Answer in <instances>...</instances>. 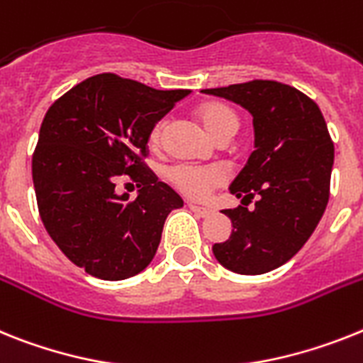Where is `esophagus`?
Segmentation results:
<instances>
[{"instance_id":"1","label":"esophagus","mask_w":363,"mask_h":363,"mask_svg":"<svg viewBox=\"0 0 363 363\" xmlns=\"http://www.w3.org/2000/svg\"><path fill=\"white\" fill-rule=\"evenodd\" d=\"M188 208L194 210L196 214L203 216V218H206V216L212 214V208H206V206H199V205H196V203H188Z\"/></svg>"}]
</instances>
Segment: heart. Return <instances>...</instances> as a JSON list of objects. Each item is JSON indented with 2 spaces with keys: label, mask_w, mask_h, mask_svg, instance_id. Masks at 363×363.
Listing matches in <instances>:
<instances>
[{
  "label": "heart",
  "mask_w": 363,
  "mask_h": 363,
  "mask_svg": "<svg viewBox=\"0 0 363 363\" xmlns=\"http://www.w3.org/2000/svg\"><path fill=\"white\" fill-rule=\"evenodd\" d=\"M201 123L210 135L218 140L233 138L240 129L238 114L225 103L206 101L197 108ZM166 120H158L149 130V145L153 149L162 147L166 136ZM227 169L221 166H190V164H173L164 169V179L175 190L184 194L191 199H203L210 194V190L227 181Z\"/></svg>",
  "instance_id": "obj_1"
}]
</instances>
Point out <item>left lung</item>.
I'll return each mask as SVG.
<instances>
[{
  "instance_id": "8db88e82",
  "label": "left lung",
  "mask_w": 363,
  "mask_h": 363,
  "mask_svg": "<svg viewBox=\"0 0 363 363\" xmlns=\"http://www.w3.org/2000/svg\"><path fill=\"white\" fill-rule=\"evenodd\" d=\"M247 108L255 151L230 184L247 206L223 210L233 221L227 242L214 243V257L240 275H262L295 257L318 227L330 196L334 144L319 106L290 84L255 79L208 88Z\"/></svg>"
}]
</instances>
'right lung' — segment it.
<instances>
[{
	"mask_svg": "<svg viewBox=\"0 0 363 363\" xmlns=\"http://www.w3.org/2000/svg\"><path fill=\"white\" fill-rule=\"evenodd\" d=\"M188 94L99 73L45 112L33 153L38 212L51 240L88 275H138L153 260L167 214L184 205L144 158L151 127ZM121 174L139 182L135 201L115 191Z\"/></svg>",
	"mask_w": 363,
	"mask_h": 363,
	"instance_id": "right-lung-1",
	"label": "right lung"
}]
</instances>
